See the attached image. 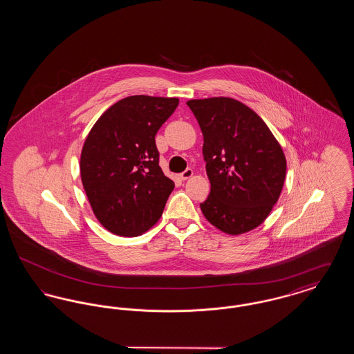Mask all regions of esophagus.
I'll list each match as a JSON object with an SVG mask.
<instances>
[{"label":"esophagus","mask_w":354,"mask_h":354,"mask_svg":"<svg viewBox=\"0 0 354 354\" xmlns=\"http://www.w3.org/2000/svg\"><path fill=\"white\" fill-rule=\"evenodd\" d=\"M192 175H194V171L191 169H187L185 171H183L182 174H179V178H180L182 180H187V179H189Z\"/></svg>","instance_id":"34e87169"}]
</instances>
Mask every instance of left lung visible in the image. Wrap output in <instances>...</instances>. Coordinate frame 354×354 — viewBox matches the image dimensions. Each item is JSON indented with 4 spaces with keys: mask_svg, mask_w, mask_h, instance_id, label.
I'll list each match as a JSON object with an SVG mask.
<instances>
[{
    "mask_svg": "<svg viewBox=\"0 0 354 354\" xmlns=\"http://www.w3.org/2000/svg\"><path fill=\"white\" fill-rule=\"evenodd\" d=\"M203 133L211 183L203 215L228 235L259 227L279 201L286 174L284 151L252 109L227 97L187 102Z\"/></svg>",
    "mask_w": 354,
    "mask_h": 354,
    "instance_id": "1",
    "label": "left lung"
}]
</instances>
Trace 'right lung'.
<instances>
[{
	"mask_svg": "<svg viewBox=\"0 0 354 354\" xmlns=\"http://www.w3.org/2000/svg\"><path fill=\"white\" fill-rule=\"evenodd\" d=\"M178 104V98H123L87 135L81 179L95 218L111 234L142 235L160 219L175 185L159 167L155 135Z\"/></svg>",
	"mask_w": 354,
	"mask_h": 354,
	"instance_id": "obj_1",
	"label": "right lung"
}]
</instances>
